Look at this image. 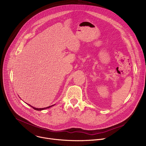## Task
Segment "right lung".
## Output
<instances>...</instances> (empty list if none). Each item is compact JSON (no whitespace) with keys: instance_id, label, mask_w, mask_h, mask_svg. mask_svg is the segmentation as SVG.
Listing matches in <instances>:
<instances>
[{"instance_id":"1","label":"right lung","mask_w":146,"mask_h":146,"mask_svg":"<svg viewBox=\"0 0 146 146\" xmlns=\"http://www.w3.org/2000/svg\"><path fill=\"white\" fill-rule=\"evenodd\" d=\"M30 106H31L33 109H34L35 110H38V111H40V110H44V109H48V108H51V107H52V106H54V105H52V106H48V107H47V108H40V109H38V108H34V107H33V106H31L30 105H29Z\"/></svg>"}]
</instances>
